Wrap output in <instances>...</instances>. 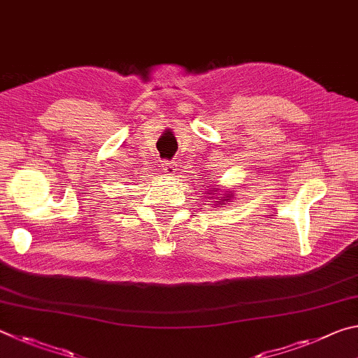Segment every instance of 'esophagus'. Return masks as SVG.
I'll list each match as a JSON object with an SVG mask.
<instances>
[{"instance_id": "obj_1", "label": "esophagus", "mask_w": 358, "mask_h": 358, "mask_svg": "<svg viewBox=\"0 0 358 358\" xmlns=\"http://www.w3.org/2000/svg\"><path fill=\"white\" fill-rule=\"evenodd\" d=\"M162 169L167 175H173L177 172V162L175 161H162Z\"/></svg>"}]
</instances>
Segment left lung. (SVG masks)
Segmentation results:
<instances>
[{
    "label": "left lung",
    "instance_id": "1",
    "mask_svg": "<svg viewBox=\"0 0 358 358\" xmlns=\"http://www.w3.org/2000/svg\"><path fill=\"white\" fill-rule=\"evenodd\" d=\"M208 194H211V192H208ZM230 197H232V192H229L226 197L220 199V201H217V205H226V203H224V202H229V201H230Z\"/></svg>",
    "mask_w": 358,
    "mask_h": 358
}]
</instances>
